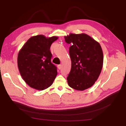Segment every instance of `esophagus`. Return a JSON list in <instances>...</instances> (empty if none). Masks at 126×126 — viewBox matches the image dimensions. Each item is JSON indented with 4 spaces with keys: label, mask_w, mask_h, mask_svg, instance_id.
I'll return each instance as SVG.
<instances>
[{
    "label": "esophagus",
    "mask_w": 126,
    "mask_h": 126,
    "mask_svg": "<svg viewBox=\"0 0 126 126\" xmlns=\"http://www.w3.org/2000/svg\"><path fill=\"white\" fill-rule=\"evenodd\" d=\"M58 68H59V69H61V68H62V65H61V64L58 65Z\"/></svg>",
    "instance_id": "esophagus-1"
}]
</instances>
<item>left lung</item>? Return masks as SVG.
<instances>
[{
	"label": "left lung",
	"instance_id": "obj_1",
	"mask_svg": "<svg viewBox=\"0 0 126 126\" xmlns=\"http://www.w3.org/2000/svg\"><path fill=\"white\" fill-rule=\"evenodd\" d=\"M64 39L67 43L71 44L69 53L72 65L67 78L68 85L78 91L90 88L97 80L103 67L101 46L84 33H71Z\"/></svg>",
	"mask_w": 126,
	"mask_h": 126
}]
</instances>
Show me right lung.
Returning <instances> with one entry per match:
<instances>
[{
    "label": "right lung",
    "mask_w": 126,
    "mask_h": 126,
    "mask_svg": "<svg viewBox=\"0 0 126 126\" xmlns=\"http://www.w3.org/2000/svg\"><path fill=\"white\" fill-rule=\"evenodd\" d=\"M58 37L43 35L32 37L23 46L18 55L19 71L28 85L43 90L52 84L57 75V68L51 62L50 48Z\"/></svg>",
    "instance_id": "obj_1"
}]
</instances>
